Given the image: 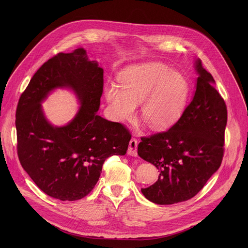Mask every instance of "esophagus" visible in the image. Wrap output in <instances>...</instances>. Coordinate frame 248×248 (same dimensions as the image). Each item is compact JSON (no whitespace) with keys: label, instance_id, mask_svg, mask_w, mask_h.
I'll use <instances>...</instances> for the list:
<instances>
[{"label":"esophagus","instance_id":"34e87169","mask_svg":"<svg viewBox=\"0 0 248 248\" xmlns=\"http://www.w3.org/2000/svg\"><path fill=\"white\" fill-rule=\"evenodd\" d=\"M137 145H138L137 140H136L135 138H132V139L129 141V145H128V149H127V154L130 155V156L136 157V156H137Z\"/></svg>","mask_w":248,"mask_h":248}]
</instances>
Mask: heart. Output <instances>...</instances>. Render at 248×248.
I'll return each instance as SVG.
<instances>
[{"label":"heart","instance_id":"b5f03b06","mask_svg":"<svg viewBox=\"0 0 248 248\" xmlns=\"http://www.w3.org/2000/svg\"><path fill=\"white\" fill-rule=\"evenodd\" d=\"M119 80L120 85L110 82L105 87L117 120L133 119L136 104L141 102V115L154 129L168 128L182 117L189 94V84L182 74L160 62H146L125 68Z\"/></svg>","mask_w":248,"mask_h":248}]
</instances>
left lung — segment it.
Masks as SVG:
<instances>
[{"mask_svg":"<svg viewBox=\"0 0 248 248\" xmlns=\"http://www.w3.org/2000/svg\"><path fill=\"white\" fill-rule=\"evenodd\" d=\"M198 73L192 101L170 128L141 137L137 153L160 171L158 181L141 192L151 202L169 205L195 196L221 166L227 106L215 80L195 62Z\"/></svg>","mask_w":248,"mask_h":248,"instance_id":"1","label":"left lung"}]
</instances>
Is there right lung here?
Listing matches in <instances>:
<instances>
[{
    "mask_svg": "<svg viewBox=\"0 0 248 248\" xmlns=\"http://www.w3.org/2000/svg\"><path fill=\"white\" fill-rule=\"evenodd\" d=\"M103 73L82 48L59 53L41 65L19 98V162L35 185L56 199L85 197L96 186L105 160L126 153L131 138L127 127L97 115ZM58 87L72 88L83 105L75 119L61 128L46 122L40 104Z\"/></svg>",
    "mask_w": 248,
    "mask_h": 248,
    "instance_id": "1",
    "label": "right lung"
}]
</instances>
